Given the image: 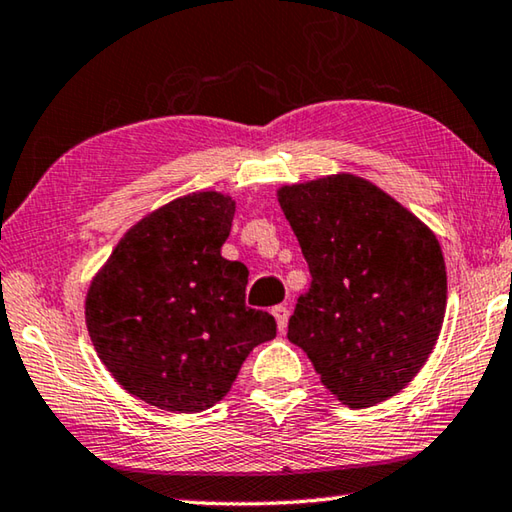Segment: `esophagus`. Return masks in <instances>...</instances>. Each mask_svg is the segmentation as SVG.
I'll return each instance as SVG.
<instances>
[{
  "mask_svg": "<svg viewBox=\"0 0 512 512\" xmlns=\"http://www.w3.org/2000/svg\"><path fill=\"white\" fill-rule=\"evenodd\" d=\"M271 314L275 316V321H278V328L285 330L287 328V321H289V307L287 305H275Z\"/></svg>",
  "mask_w": 512,
  "mask_h": 512,
  "instance_id": "obj_1",
  "label": "esophagus"
}]
</instances>
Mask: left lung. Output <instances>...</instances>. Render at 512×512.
<instances>
[{
  "instance_id": "1",
  "label": "left lung",
  "mask_w": 512,
  "mask_h": 512,
  "mask_svg": "<svg viewBox=\"0 0 512 512\" xmlns=\"http://www.w3.org/2000/svg\"><path fill=\"white\" fill-rule=\"evenodd\" d=\"M278 200L312 275L289 319V342L348 408L387 401L440 337V243L385 191L348 173L282 186Z\"/></svg>"
}]
</instances>
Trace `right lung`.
<instances>
[{"label":"right lung","instance_id":"add662e5","mask_svg":"<svg viewBox=\"0 0 512 512\" xmlns=\"http://www.w3.org/2000/svg\"><path fill=\"white\" fill-rule=\"evenodd\" d=\"M232 218L234 200L216 191L168 202L118 241L88 289L97 355L154 408H212L275 337L273 316L246 305L248 269L221 255Z\"/></svg>","mask_w":512,"mask_h":512}]
</instances>
